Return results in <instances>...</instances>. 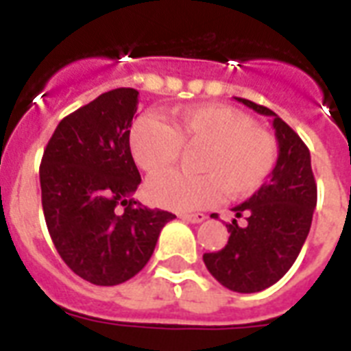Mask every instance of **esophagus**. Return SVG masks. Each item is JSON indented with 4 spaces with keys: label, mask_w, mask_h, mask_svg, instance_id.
<instances>
[{
    "label": "esophagus",
    "mask_w": 351,
    "mask_h": 351,
    "mask_svg": "<svg viewBox=\"0 0 351 351\" xmlns=\"http://www.w3.org/2000/svg\"><path fill=\"white\" fill-rule=\"evenodd\" d=\"M180 219L187 220V222H191V224H200V222H204V220H206V215L204 213H193V215L180 213Z\"/></svg>",
    "instance_id": "1"
}]
</instances>
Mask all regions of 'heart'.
Instances as JSON below:
<instances>
[{"instance_id": "obj_1", "label": "heart", "mask_w": 351, "mask_h": 351, "mask_svg": "<svg viewBox=\"0 0 351 351\" xmlns=\"http://www.w3.org/2000/svg\"><path fill=\"white\" fill-rule=\"evenodd\" d=\"M129 147L149 175L171 169L182 147H204L197 160L202 175L167 173L149 182L151 202L175 211L211 208L224 193L231 200L251 197L266 184L278 153L273 134L253 125L244 112L219 104L178 107L169 125L154 114H142L131 127Z\"/></svg>"}]
</instances>
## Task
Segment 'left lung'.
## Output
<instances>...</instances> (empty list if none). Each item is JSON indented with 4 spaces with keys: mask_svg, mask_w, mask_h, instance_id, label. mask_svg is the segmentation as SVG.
Returning a JSON list of instances; mask_svg holds the SVG:
<instances>
[{
    "mask_svg": "<svg viewBox=\"0 0 351 351\" xmlns=\"http://www.w3.org/2000/svg\"><path fill=\"white\" fill-rule=\"evenodd\" d=\"M258 114L273 118L278 158L269 180L245 202L234 206L226 224L230 240L220 251L204 253L209 273L231 291L255 293L269 288L297 261L310 233L317 206V184L310 149L271 109L234 98ZM244 218V225H237Z\"/></svg>",
    "mask_w": 351,
    "mask_h": 351,
    "instance_id": "left-lung-1",
    "label": "left lung"
}]
</instances>
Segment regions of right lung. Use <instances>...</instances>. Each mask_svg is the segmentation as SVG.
<instances>
[{
	"label": "right lung",
	"instance_id": "right-lung-1",
	"mask_svg": "<svg viewBox=\"0 0 351 351\" xmlns=\"http://www.w3.org/2000/svg\"><path fill=\"white\" fill-rule=\"evenodd\" d=\"M138 90L104 93L58 123L40 165L47 230L63 262L96 286L142 271L175 215L132 198L140 173L129 147Z\"/></svg>",
	"mask_w": 351,
	"mask_h": 351
}]
</instances>
